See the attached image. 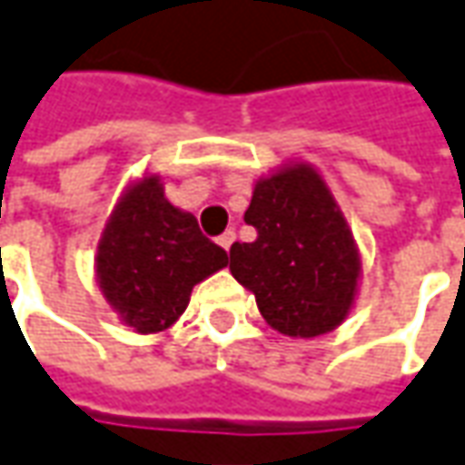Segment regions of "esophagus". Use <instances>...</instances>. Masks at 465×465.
<instances>
[{
  "label": "esophagus",
  "instance_id": "obj_1",
  "mask_svg": "<svg viewBox=\"0 0 465 465\" xmlns=\"http://www.w3.org/2000/svg\"><path fill=\"white\" fill-rule=\"evenodd\" d=\"M217 242H220V248H223V251H230V245L235 242V232H232V230H227V232H223V235L217 238Z\"/></svg>",
  "mask_w": 465,
  "mask_h": 465
}]
</instances>
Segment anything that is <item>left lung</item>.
I'll use <instances>...</instances> for the list:
<instances>
[{
	"label": "left lung",
	"mask_w": 465,
	"mask_h": 465,
	"mask_svg": "<svg viewBox=\"0 0 465 465\" xmlns=\"http://www.w3.org/2000/svg\"><path fill=\"white\" fill-rule=\"evenodd\" d=\"M253 242L230 248V273L263 320L289 338H317L345 322L358 297L361 253L322 173L286 161L261 176L242 217Z\"/></svg>",
	"instance_id": "left-lung-1"
}]
</instances>
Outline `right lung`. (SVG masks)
I'll return each instance as SVG.
<instances>
[{
	"label": "right lung",
	"mask_w": 465,
	"mask_h": 465,
	"mask_svg": "<svg viewBox=\"0 0 465 465\" xmlns=\"http://www.w3.org/2000/svg\"><path fill=\"white\" fill-rule=\"evenodd\" d=\"M225 266V251L199 232L192 212L168 202L153 171L127 183L94 255L102 297L140 335L168 330L189 307L196 283Z\"/></svg>",
	"instance_id": "1"
}]
</instances>
